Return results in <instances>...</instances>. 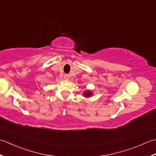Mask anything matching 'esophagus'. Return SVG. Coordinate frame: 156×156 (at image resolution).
Returning a JSON list of instances; mask_svg holds the SVG:
<instances>
[{"label":"esophagus","mask_w":156,"mask_h":156,"mask_svg":"<svg viewBox=\"0 0 156 156\" xmlns=\"http://www.w3.org/2000/svg\"><path fill=\"white\" fill-rule=\"evenodd\" d=\"M64 79H66V80H68V79H69V75L68 74H65V76H64Z\"/></svg>","instance_id":"esophagus-1"}]
</instances>
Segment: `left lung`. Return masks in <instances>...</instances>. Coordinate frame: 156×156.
<instances>
[{"label":"left lung","mask_w":156,"mask_h":156,"mask_svg":"<svg viewBox=\"0 0 156 156\" xmlns=\"http://www.w3.org/2000/svg\"><path fill=\"white\" fill-rule=\"evenodd\" d=\"M92 95H93V93H92V91L90 90H85L83 93V96L85 98H90Z\"/></svg>","instance_id":"obj_1"}]
</instances>
